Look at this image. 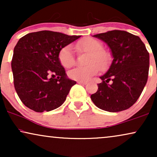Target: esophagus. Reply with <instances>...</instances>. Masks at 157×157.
Instances as JSON below:
<instances>
[{"label":"esophagus","mask_w":157,"mask_h":157,"mask_svg":"<svg viewBox=\"0 0 157 157\" xmlns=\"http://www.w3.org/2000/svg\"><path fill=\"white\" fill-rule=\"evenodd\" d=\"M77 82H78V83H79V84H83V85H86L88 83L87 81H77Z\"/></svg>","instance_id":"esophagus-1"}]
</instances>
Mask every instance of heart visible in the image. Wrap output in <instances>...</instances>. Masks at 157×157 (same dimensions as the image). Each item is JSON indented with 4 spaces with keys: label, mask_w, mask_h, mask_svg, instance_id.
Returning a JSON list of instances; mask_svg holds the SVG:
<instances>
[{
    "label": "heart",
    "mask_w": 157,
    "mask_h": 157,
    "mask_svg": "<svg viewBox=\"0 0 157 157\" xmlns=\"http://www.w3.org/2000/svg\"><path fill=\"white\" fill-rule=\"evenodd\" d=\"M79 51L89 53L87 63L84 67H77L68 72V76L76 81H87L101 71L108 69L111 63V56L108 51L103 48V44L98 40L91 37L83 38L76 43ZM59 60L62 66L69 68L74 65V50L71 45H67L60 50Z\"/></svg>",
    "instance_id": "1"
}]
</instances>
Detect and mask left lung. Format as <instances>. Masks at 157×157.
Listing matches in <instances>:
<instances>
[{
  "label": "left lung",
  "instance_id": "8db88e82",
  "mask_svg": "<svg viewBox=\"0 0 157 157\" xmlns=\"http://www.w3.org/2000/svg\"><path fill=\"white\" fill-rule=\"evenodd\" d=\"M94 37L106 43L113 56L108 71L100 78L98 90L91 95L98 108L118 112L133 106L147 82L149 53L139 36L124 31L113 30ZM110 80L113 83L108 84Z\"/></svg>",
  "mask_w": 157,
  "mask_h": 157
}]
</instances>
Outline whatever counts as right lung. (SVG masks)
I'll return each mask as SVG.
<instances>
[{
	"instance_id": "obj_1",
	"label": "right lung",
	"mask_w": 157,
	"mask_h": 157,
	"mask_svg": "<svg viewBox=\"0 0 157 157\" xmlns=\"http://www.w3.org/2000/svg\"><path fill=\"white\" fill-rule=\"evenodd\" d=\"M80 37L41 31L19 39L13 50L11 68L15 89L25 106L44 112L63 104L76 82L66 77L59 53Z\"/></svg>"
}]
</instances>
